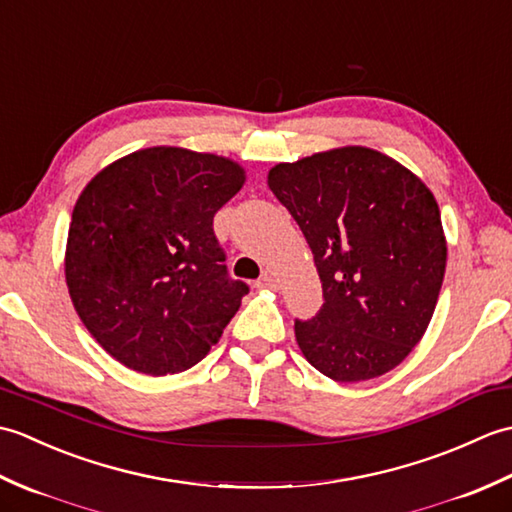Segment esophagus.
Listing matches in <instances>:
<instances>
[{
	"mask_svg": "<svg viewBox=\"0 0 512 512\" xmlns=\"http://www.w3.org/2000/svg\"><path fill=\"white\" fill-rule=\"evenodd\" d=\"M255 286L257 288H270V290H277L279 288V281L270 275V273H264L262 277H259L257 281H255Z\"/></svg>",
	"mask_w": 512,
	"mask_h": 512,
	"instance_id": "1",
	"label": "esophagus"
}]
</instances>
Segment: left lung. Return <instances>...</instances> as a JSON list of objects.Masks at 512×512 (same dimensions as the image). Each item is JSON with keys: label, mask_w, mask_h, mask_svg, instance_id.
Here are the masks:
<instances>
[{"label": "left lung", "mask_w": 512, "mask_h": 512, "mask_svg": "<svg viewBox=\"0 0 512 512\" xmlns=\"http://www.w3.org/2000/svg\"><path fill=\"white\" fill-rule=\"evenodd\" d=\"M268 187L299 224L323 288L321 310L295 321L303 356L339 383L400 365L427 330L447 268L433 193L367 147L281 162Z\"/></svg>", "instance_id": "obj_1"}]
</instances>
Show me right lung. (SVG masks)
<instances>
[{"label":"right lung","instance_id":"right-lung-1","mask_svg":"<svg viewBox=\"0 0 512 512\" xmlns=\"http://www.w3.org/2000/svg\"><path fill=\"white\" fill-rule=\"evenodd\" d=\"M244 180L228 158L149 147L83 189L65 281L83 325L118 363L176 374L220 341L248 286L228 277L213 217Z\"/></svg>","mask_w":512,"mask_h":512}]
</instances>
